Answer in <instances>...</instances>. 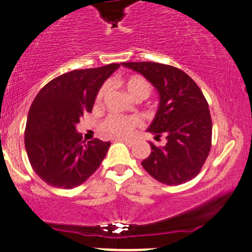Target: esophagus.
I'll return each instance as SVG.
<instances>
[{
    "label": "esophagus",
    "mask_w": 252,
    "mask_h": 252,
    "mask_svg": "<svg viewBox=\"0 0 252 252\" xmlns=\"http://www.w3.org/2000/svg\"><path fill=\"white\" fill-rule=\"evenodd\" d=\"M116 141L124 142V144L128 145V146H133V145H134L133 140H129V139H121V137H118V139H116Z\"/></svg>",
    "instance_id": "esophagus-1"
}]
</instances>
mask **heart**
<instances>
[{
    "label": "heart",
    "mask_w": 252,
    "mask_h": 252,
    "mask_svg": "<svg viewBox=\"0 0 252 252\" xmlns=\"http://www.w3.org/2000/svg\"><path fill=\"white\" fill-rule=\"evenodd\" d=\"M126 92L131 97H146L151 94V86L146 79L141 77H131L126 79L124 83ZM106 92V86L102 87L97 93V100L104 96ZM140 118L136 116H121V115H110L102 122L101 130L105 134L112 135V136H124L131 133L134 126H139Z\"/></svg>",
    "instance_id": "obj_1"
}]
</instances>
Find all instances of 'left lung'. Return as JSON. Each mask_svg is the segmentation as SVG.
<instances>
[{
  "label": "left lung",
  "instance_id": "1",
  "mask_svg": "<svg viewBox=\"0 0 252 252\" xmlns=\"http://www.w3.org/2000/svg\"><path fill=\"white\" fill-rule=\"evenodd\" d=\"M152 84L159 95V105L147 128L166 144L150 142L151 155L141 165L161 184L181 185L199 174L211 147L209 105L199 87L180 68L158 63H122Z\"/></svg>",
  "mask_w": 252,
  "mask_h": 252
}]
</instances>
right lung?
Here are the masks:
<instances>
[{
    "label": "right lung",
    "mask_w": 252,
    "mask_h": 252,
    "mask_svg": "<svg viewBox=\"0 0 252 252\" xmlns=\"http://www.w3.org/2000/svg\"><path fill=\"white\" fill-rule=\"evenodd\" d=\"M119 66L73 70L52 79L36 95L26 121L25 148L33 171L49 186L77 187L104 160L110 141L86 144L76 126L83 113L92 112L100 88Z\"/></svg>",
    "instance_id": "add662e5"
}]
</instances>
